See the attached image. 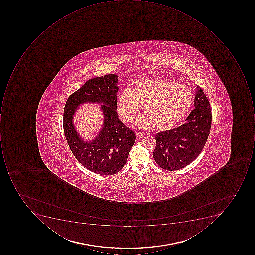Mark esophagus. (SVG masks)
Here are the masks:
<instances>
[{"label":"esophagus","mask_w":255,"mask_h":255,"mask_svg":"<svg viewBox=\"0 0 255 255\" xmlns=\"http://www.w3.org/2000/svg\"><path fill=\"white\" fill-rule=\"evenodd\" d=\"M145 136V133H141V132H139V131H137L136 132V137L137 138H143Z\"/></svg>","instance_id":"1"}]
</instances>
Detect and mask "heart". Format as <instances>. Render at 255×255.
I'll return each instance as SVG.
<instances>
[{
	"label": "heart",
	"mask_w": 255,
	"mask_h": 255,
	"mask_svg": "<svg viewBox=\"0 0 255 255\" xmlns=\"http://www.w3.org/2000/svg\"><path fill=\"white\" fill-rule=\"evenodd\" d=\"M194 95L189 87L172 80L149 77L137 82L132 88L123 90L117 110L123 120L131 121L144 104L145 116L137 120L143 127L150 124L155 130H167L179 123L193 105Z\"/></svg>",
	"instance_id": "obj_1"
}]
</instances>
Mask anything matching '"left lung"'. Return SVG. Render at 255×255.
I'll return each mask as SVG.
<instances>
[{"label":"left lung","instance_id":"1","mask_svg":"<svg viewBox=\"0 0 255 255\" xmlns=\"http://www.w3.org/2000/svg\"><path fill=\"white\" fill-rule=\"evenodd\" d=\"M194 107L185 124L155 135L153 158L158 166L168 171L182 169L192 163L203 149L212 126L209 102L199 87Z\"/></svg>","mask_w":255,"mask_h":255}]
</instances>
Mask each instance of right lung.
<instances>
[{"instance_id": "right-lung-1", "label": "right lung", "mask_w": 255, "mask_h": 255, "mask_svg": "<svg viewBox=\"0 0 255 255\" xmlns=\"http://www.w3.org/2000/svg\"><path fill=\"white\" fill-rule=\"evenodd\" d=\"M117 74L90 79L68 97L63 110V131L72 153L83 166L98 175H111L120 172L136 138L134 131L117 116ZM87 101L103 103L105 114L104 127L89 143L80 138L72 124L75 109Z\"/></svg>"}]
</instances>
